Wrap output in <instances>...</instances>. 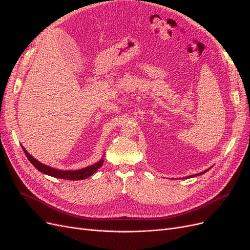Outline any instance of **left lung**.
<instances>
[{"mask_svg":"<svg viewBox=\"0 0 250 250\" xmlns=\"http://www.w3.org/2000/svg\"><path fill=\"white\" fill-rule=\"evenodd\" d=\"M208 170V169H206V170H204V171H202V172H200V173H196V175H193V176H190V177H187V178H193V177H197V176L203 175V173H205Z\"/></svg>","mask_w":250,"mask_h":250,"instance_id":"8db88e82","label":"left lung"}]
</instances>
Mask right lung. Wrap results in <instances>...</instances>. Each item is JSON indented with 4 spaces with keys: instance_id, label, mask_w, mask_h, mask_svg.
<instances>
[{
    "instance_id": "add662e5",
    "label": "right lung",
    "mask_w": 250,
    "mask_h": 250,
    "mask_svg": "<svg viewBox=\"0 0 250 250\" xmlns=\"http://www.w3.org/2000/svg\"><path fill=\"white\" fill-rule=\"evenodd\" d=\"M21 147H22L26 157L30 161V164L34 166L38 170H40L42 173H45V175H48V176H51V177H54V178H58V179L71 180V181H78V180L86 179V178H89L90 176H92L96 170H98V168L101 167V166L103 165V162H104V160H103L104 158H102L98 162H96L95 165H93L91 167H88L82 168V169H78V170H60V169L50 167L46 165H42V162L38 161L36 158L32 157L28 153V152L24 149L23 146H21Z\"/></svg>"
}]
</instances>
